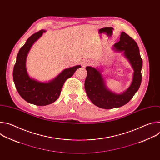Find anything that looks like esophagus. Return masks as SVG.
I'll use <instances>...</instances> for the list:
<instances>
[{
    "label": "esophagus",
    "instance_id": "esophagus-1",
    "mask_svg": "<svg viewBox=\"0 0 160 160\" xmlns=\"http://www.w3.org/2000/svg\"><path fill=\"white\" fill-rule=\"evenodd\" d=\"M90 64H91L90 61H88V60H84V61H83L82 62V66L83 67H85V66H88V65H89Z\"/></svg>",
    "mask_w": 160,
    "mask_h": 160
}]
</instances>
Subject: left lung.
Listing matches in <instances>:
<instances>
[{"mask_svg":"<svg viewBox=\"0 0 160 160\" xmlns=\"http://www.w3.org/2000/svg\"><path fill=\"white\" fill-rule=\"evenodd\" d=\"M112 51L122 52L133 68V73L130 86L124 92L118 94L111 90L106 85L101 68L87 66V75L85 81L86 93L92 102L103 109H112L128 103L139 90L141 81L142 59L135 41L125 32H122L120 41L113 45Z\"/></svg>","mask_w":160,"mask_h":160,"instance_id":"1","label":"left lung"}]
</instances>
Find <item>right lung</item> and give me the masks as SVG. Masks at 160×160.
Listing matches in <instances>:
<instances>
[{
  "instance_id": "add662e5",
  "label": "right lung",
  "mask_w": 160,
  "mask_h": 160,
  "mask_svg": "<svg viewBox=\"0 0 160 160\" xmlns=\"http://www.w3.org/2000/svg\"><path fill=\"white\" fill-rule=\"evenodd\" d=\"M46 30L33 34L19 51L13 69V80L20 96L27 102L37 106H46L55 102L60 96L66 80L72 77L80 65L66 68L56 77L48 82H40L29 76L26 61L33 43Z\"/></svg>"
}]
</instances>
